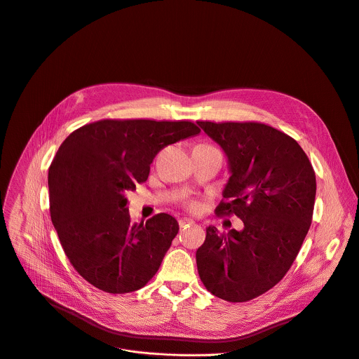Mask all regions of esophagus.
<instances>
[{"label":"esophagus","instance_id":"1","mask_svg":"<svg viewBox=\"0 0 359 359\" xmlns=\"http://www.w3.org/2000/svg\"><path fill=\"white\" fill-rule=\"evenodd\" d=\"M191 224H194L193 219H189V218H182V219H179L180 228H186L187 225H191Z\"/></svg>","mask_w":359,"mask_h":359}]
</instances>
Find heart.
Masks as SVG:
<instances>
[{"label": "heart", "mask_w": 359, "mask_h": 359, "mask_svg": "<svg viewBox=\"0 0 359 359\" xmlns=\"http://www.w3.org/2000/svg\"><path fill=\"white\" fill-rule=\"evenodd\" d=\"M189 208L193 210V211H196V210L198 208V203H197V201H189Z\"/></svg>", "instance_id": "heart-1"}]
</instances>
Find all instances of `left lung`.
<instances>
[{
	"label": "left lung",
	"instance_id": "1",
	"mask_svg": "<svg viewBox=\"0 0 359 359\" xmlns=\"http://www.w3.org/2000/svg\"><path fill=\"white\" fill-rule=\"evenodd\" d=\"M224 151L229 179L217 215L235 214L241 231L205 228L196 252L200 279L214 296L243 303L276 283L290 269L309 232L316 173L289 135L261 123L197 121Z\"/></svg>",
	"mask_w": 359,
	"mask_h": 359
}]
</instances>
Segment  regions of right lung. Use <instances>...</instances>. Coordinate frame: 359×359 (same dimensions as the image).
<instances>
[{
    "label": "right lung",
    "instance_id": "add662e5",
    "mask_svg": "<svg viewBox=\"0 0 359 359\" xmlns=\"http://www.w3.org/2000/svg\"><path fill=\"white\" fill-rule=\"evenodd\" d=\"M197 134L190 121L101 119L63 141L48 175L50 218L88 283L123 294L155 276L179 224L166 212L133 224L126 193L147 182L161 149Z\"/></svg>",
    "mask_w": 359,
    "mask_h": 359
}]
</instances>
